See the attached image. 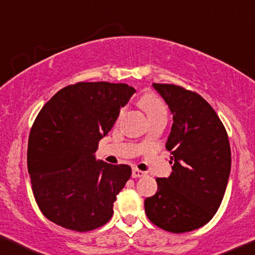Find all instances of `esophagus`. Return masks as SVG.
<instances>
[{"label": "esophagus", "mask_w": 255, "mask_h": 255, "mask_svg": "<svg viewBox=\"0 0 255 255\" xmlns=\"http://www.w3.org/2000/svg\"><path fill=\"white\" fill-rule=\"evenodd\" d=\"M145 175V173L142 172V170H139L137 168H132V173H131V176L136 178V177H142Z\"/></svg>", "instance_id": "esophagus-1"}]
</instances>
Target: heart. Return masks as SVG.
Returning a JSON list of instances; mask_svg holds the SVG:
<instances>
[{
  "mask_svg": "<svg viewBox=\"0 0 255 255\" xmlns=\"http://www.w3.org/2000/svg\"><path fill=\"white\" fill-rule=\"evenodd\" d=\"M138 104L142 106V109L145 111L147 115V118H152L159 115H167V110L165 104L162 103V101L159 98L157 95L152 91H149V93H145L142 95V97L139 98ZM125 109H121L119 111V119L121 116L124 115Z\"/></svg>",
  "mask_w": 255,
  "mask_h": 255,
  "instance_id": "heart-1",
  "label": "heart"
}]
</instances>
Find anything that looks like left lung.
<instances>
[{"label": "left lung", "mask_w": 255, "mask_h": 255, "mask_svg": "<svg viewBox=\"0 0 255 255\" xmlns=\"http://www.w3.org/2000/svg\"><path fill=\"white\" fill-rule=\"evenodd\" d=\"M173 115L166 143L172 174L155 178L158 190L144 201L150 221L174 234L210 222L225 196L231 151L225 126L212 106L195 91L153 83Z\"/></svg>", "instance_id": "1"}]
</instances>
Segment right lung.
<instances>
[{
    "instance_id": "right-lung-1",
    "label": "right lung",
    "mask_w": 255,
    "mask_h": 255,
    "mask_svg": "<svg viewBox=\"0 0 255 255\" xmlns=\"http://www.w3.org/2000/svg\"><path fill=\"white\" fill-rule=\"evenodd\" d=\"M135 91L126 83L78 82L41 109L29 132L27 168L48 220L85 233L112 218L131 168L98 161L95 152Z\"/></svg>"
}]
</instances>
